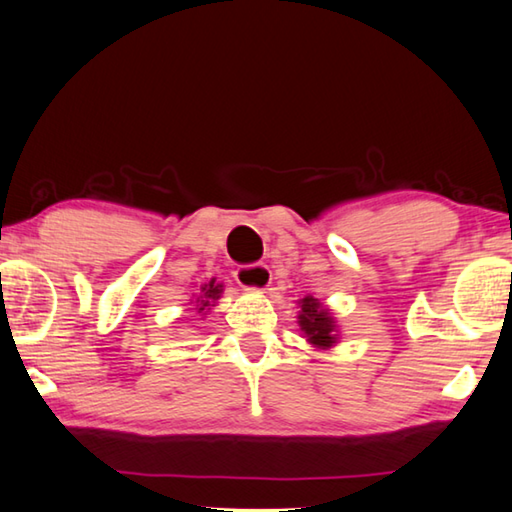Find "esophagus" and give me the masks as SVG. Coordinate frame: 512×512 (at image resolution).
I'll return each instance as SVG.
<instances>
[{
  "instance_id": "1",
  "label": "esophagus",
  "mask_w": 512,
  "mask_h": 512,
  "mask_svg": "<svg viewBox=\"0 0 512 512\" xmlns=\"http://www.w3.org/2000/svg\"><path fill=\"white\" fill-rule=\"evenodd\" d=\"M273 275L266 264H246L235 268V282L244 290H264Z\"/></svg>"
}]
</instances>
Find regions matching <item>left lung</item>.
<instances>
[{"label": "left lung", "instance_id": "obj_1", "mask_svg": "<svg viewBox=\"0 0 512 512\" xmlns=\"http://www.w3.org/2000/svg\"><path fill=\"white\" fill-rule=\"evenodd\" d=\"M299 304H302L299 326H302V330L308 335V342H313L315 346L335 344V322L328 310H324L315 297H304Z\"/></svg>", "mask_w": 512, "mask_h": 512}]
</instances>
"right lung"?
I'll use <instances>...</instances> for the list:
<instances>
[{
	"instance_id": "1",
	"label": "right lung",
	"mask_w": 512,
	"mask_h": 512,
	"mask_svg": "<svg viewBox=\"0 0 512 512\" xmlns=\"http://www.w3.org/2000/svg\"><path fill=\"white\" fill-rule=\"evenodd\" d=\"M219 295H222V284H215V279L210 284L202 286V299H199V310H204L210 306V302H215V299H219Z\"/></svg>"
}]
</instances>
